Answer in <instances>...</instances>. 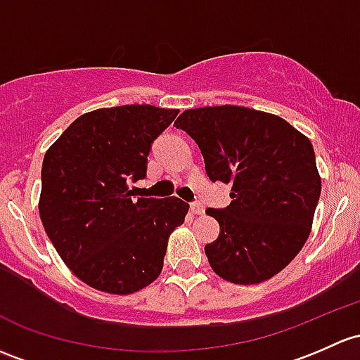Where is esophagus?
<instances>
[{
    "mask_svg": "<svg viewBox=\"0 0 360 360\" xmlns=\"http://www.w3.org/2000/svg\"><path fill=\"white\" fill-rule=\"evenodd\" d=\"M190 210H191V214L200 215V214H203V210H205V207H203V203L196 202V203H191V205H190Z\"/></svg>",
    "mask_w": 360,
    "mask_h": 360,
    "instance_id": "1",
    "label": "esophagus"
}]
</instances>
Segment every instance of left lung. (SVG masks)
<instances>
[{
	"mask_svg": "<svg viewBox=\"0 0 360 360\" xmlns=\"http://www.w3.org/2000/svg\"><path fill=\"white\" fill-rule=\"evenodd\" d=\"M174 126L195 139L212 183L231 184L229 205L207 209L221 228L205 247L215 274L257 285L285 269L307 241L321 195L307 136L236 105L184 110Z\"/></svg>",
	"mask_w": 360,
	"mask_h": 360,
	"instance_id": "obj_1",
	"label": "left lung"
}]
</instances>
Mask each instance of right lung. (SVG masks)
I'll use <instances>...</instances> for the list:
<instances>
[{
	"label": "right lung",
	"instance_id": "1",
	"mask_svg": "<svg viewBox=\"0 0 360 360\" xmlns=\"http://www.w3.org/2000/svg\"><path fill=\"white\" fill-rule=\"evenodd\" d=\"M179 110L153 105L98 108L75 119L48 148L39 215L65 266L91 288L143 290L164 267L170 233L190 205L176 196L132 198L151 143Z\"/></svg>",
	"mask_w": 360,
	"mask_h": 360
}]
</instances>
